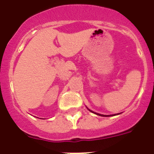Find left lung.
<instances>
[{"instance_id":"left-lung-1","label":"left lung","mask_w":154,"mask_h":154,"mask_svg":"<svg viewBox=\"0 0 154 154\" xmlns=\"http://www.w3.org/2000/svg\"><path fill=\"white\" fill-rule=\"evenodd\" d=\"M91 112H92V111H91ZM97 114V115H99V116H105V115H101V114H98V113H96Z\"/></svg>"}]
</instances>
